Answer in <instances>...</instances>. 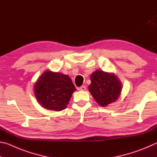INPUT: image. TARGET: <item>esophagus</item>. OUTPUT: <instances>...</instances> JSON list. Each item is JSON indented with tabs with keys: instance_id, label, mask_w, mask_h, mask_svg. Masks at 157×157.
<instances>
[{
	"instance_id": "34e87169",
	"label": "esophagus",
	"mask_w": 157,
	"mask_h": 157,
	"mask_svg": "<svg viewBox=\"0 0 157 157\" xmlns=\"http://www.w3.org/2000/svg\"><path fill=\"white\" fill-rule=\"evenodd\" d=\"M78 90H79V91H86V88L85 86H82L79 87V88H78Z\"/></svg>"
}]
</instances>
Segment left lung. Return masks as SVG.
<instances>
[{
  "instance_id": "obj_1",
  "label": "left lung",
  "mask_w": 157,
  "mask_h": 157,
  "mask_svg": "<svg viewBox=\"0 0 157 157\" xmlns=\"http://www.w3.org/2000/svg\"><path fill=\"white\" fill-rule=\"evenodd\" d=\"M89 91L101 107H107L120 98L123 85L113 73L96 70L91 75Z\"/></svg>"
}]
</instances>
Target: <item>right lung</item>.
<instances>
[{
    "label": "right lung",
    "instance_id": "obj_1",
    "mask_svg": "<svg viewBox=\"0 0 157 157\" xmlns=\"http://www.w3.org/2000/svg\"><path fill=\"white\" fill-rule=\"evenodd\" d=\"M34 94L38 102L46 109H65L76 89L69 76L46 70L34 84Z\"/></svg>",
    "mask_w": 157,
    "mask_h": 157
}]
</instances>
